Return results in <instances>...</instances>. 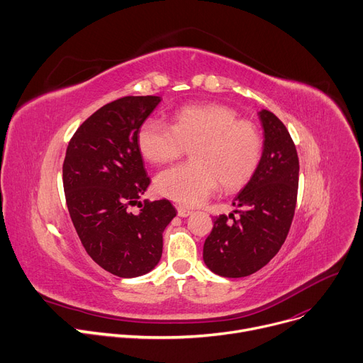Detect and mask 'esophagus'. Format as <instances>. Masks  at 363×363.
<instances>
[{
  "label": "esophagus",
  "mask_w": 363,
  "mask_h": 363,
  "mask_svg": "<svg viewBox=\"0 0 363 363\" xmlns=\"http://www.w3.org/2000/svg\"><path fill=\"white\" fill-rule=\"evenodd\" d=\"M177 210H178V216H181V217H188L192 211L189 210V208H185V207H177Z\"/></svg>",
  "instance_id": "34e87169"
}]
</instances>
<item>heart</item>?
I'll use <instances>...</instances> for the list:
<instances>
[{
  "label": "heart",
  "instance_id": "1",
  "mask_svg": "<svg viewBox=\"0 0 363 363\" xmlns=\"http://www.w3.org/2000/svg\"><path fill=\"white\" fill-rule=\"evenodd\" d=\"M137 143L144 159L155 164L174 162L192 147L191 163L164 169L155 179L160 196L189 207L206 201L219 182L225 189L245 185L262 153L258 128L222 104L184 106L174 113L172 125L147 119Z\"/></svg>",
  "mask_w": 363,
  "mask_h": 363
}]
</instances>
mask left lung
I'll return each instance as SVG.
<instances>
[{"label": "left lung", "instance_id": "obj_1", "mask_svg": "<svg viewBox=\"0 0 363 363\" xmlns=\"http://www.w3.org/2000/svg\"><path fill=\"white\" fill-rule=\"evenodd\" d=\"M264 150L255 174L235 197L238 207L229 216L213 219L203 258L223 277H245L262 269L281 248L291 229L299 184L295 143L281 121L259 111Z\"/></svg>", "mask_w": 363, "mask_h": 363}]
</instances>
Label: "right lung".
I'll return each mask as SVG.
<instances>
[{
  "label": "right lung",
  "instance_id": "add662e5",
  "mask_svg": "<svg viewBox=\"0 0 363 363\" xmlns=\"http://www.w3.org/2000/svg\"><path fill=\"white\" fill-rule=\"evenodd\" d=\"M159 96H125L90 115L71 137L62 184L69 217L86 252L118 277L153 270L163 230L177 216L169 200L138 201L150 184L137 135ZM137 205L134 215L129 207Z\"/></svg>",
  "mask_w": 363,
  "mask_h": 363
}]
</instances>
